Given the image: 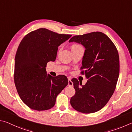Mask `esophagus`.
Returning <instances> with one entry per match:
<instances>
[{
    "label": "esophagus",
    "instance_id": "esophagus-1",
    "mask_svg": "<svg viewBox=\"0 0 132 132\" xmlns=\"http://www.w3.org/2000/svg\"><path fill=\"white\" fill-rule=\"evenodd\" d=\"M68 86H73V82L71 81V79L70 78H68Z\"/></svg>",
    "mask_w": 132,
    "mask_h": 132
}]
</instances>
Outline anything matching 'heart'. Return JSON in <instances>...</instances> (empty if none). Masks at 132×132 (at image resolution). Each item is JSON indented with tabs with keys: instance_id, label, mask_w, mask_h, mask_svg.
<instances>
[{
	"instance_id": "b5f03b06",
	"label": "heart",
	"mask_w": 132,
	"mask_h": 132,
	"mask_svg": "<svg viewBox=\"0 0 132 132\" xmlns=\"http://www.w3.org/2000/svg\"><path fill=\"white\" fill-rule=\"evenodd\" d=\"M80 48H83L81 46L78 45V44H73V45L71 46V50H72L80 49Z\"/></svg>"
}]
</instances>
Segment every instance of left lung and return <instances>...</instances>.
Instances as JSON below:
<instances>
[{
	"label": "left lung",
	"instance_id": "left-lung-1",
	"mask_svg": "<svg viewBox=\"0 0 132 132\" xmlns=\"http://www.w3.org/2000/svg\"><path fill=\"white\" fill-rule=\"evenodd\" d=\"M69 42H76L85 48L82 61V74L86 84L72 79L75 94L71 105L78 111L90 114L104 107L116 87L119 73V54L111 40L104 34L94 32L73 36Z\"/></svg>",
	"mask_w": 132,
	"mask_h": 132
}]
</instances>
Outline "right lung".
I'll return each mask as SVG.
<instances>
[{
    "label": "right lung",
    "instance_id": "obj_1",
    "mask_svg": "<svg viewBox=\"0 0 132 132\" xmlns=\"http://www.w3.org/2000/svg\"><path fill=\"white\" fill-rule=\"evenodd\" d=\"M71 36L40 28L27 34L20 42L14 79L21 99L31 109L44 111L54 107L58 94L68 85L67 77H52L46 67L48 62L55 61L58 47Z\"/></svg>",
    "mask_w": 132,
    "mask_h": 132
}]
</instances>
